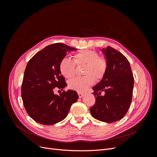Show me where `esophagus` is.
<instances>
[{
    "instance_id": "1",
    "label": "esophagus",
    "mask_w": 157,
    "mask_h": 157,
    "mask_svg": "<svg viewBox=\"0 0 157 157\" xmlns=\"http://www.w3.org/2000/svg\"><path fill=\"white\" fill-rule=\"evenodd\" d=\"M78 97L80 98H81L84 96V94L83 93H80V92H78Z\"/></svg>"
}]
</instances>
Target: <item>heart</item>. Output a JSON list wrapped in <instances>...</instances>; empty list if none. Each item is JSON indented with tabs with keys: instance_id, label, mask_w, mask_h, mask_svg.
Masks as SVG:
<instances>
[{
	"instance_id": "heart-1",
	"label": "heart",
	"mask_w": 157,
	"mask_h": 157,
	"mask_svg": "<svg viewBox=\"0 0 157 157\" xmlns=\"http://www.w3.org/2000/svg\"><path fill=\"white\" fill-rule=\"evenodd\" d=\"M76 65H84L83 75L81 77H76L70 80L68 87L78 92H83L93 84L94 80H99L105 75L107 71L105 59L99 56L96 51L84 50L74 55L73 61L67 57L61 59L59 69L61 74L67 78L74 77Z\"/></svg>"
}]
</instances>
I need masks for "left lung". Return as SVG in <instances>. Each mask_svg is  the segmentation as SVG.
I'll list each match as a JSON object with an SVG mask.
<instances>
[{
    "mask_svg": "<svg viewBox=\"0 0 157 157\" xmlns=\"http://www.w3.org/2000/svg\"><path fill=\"white\" fill-rule=\"evenodd\" d=\"M102 52L107 71L101 81L92 88L96 103L90 111L96 119L111 123L122 119L129 109L134 77L129 61L121 52L111 46L103 48Z\"/></svg>",
    "mask_w": 157,
    "mask_h": 157,
    "instance_id": "1",
    "label": "left lung"
}]
</instances>
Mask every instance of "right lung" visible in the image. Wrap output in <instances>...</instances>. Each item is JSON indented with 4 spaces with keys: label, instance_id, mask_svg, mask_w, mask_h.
Listing matches in <instances>:
<instances>
[{
    "label": "right lung",
    "instance_id": "1",
    "mask_svg": "<svg viewBox=\"0 0 157 157\" xmlns=\"http://www.w3.org/2000/svg\"><path fill=\"white\" fill-rule=\"evenodd\" d=\"M77 50L63 43L46 46L28 61L21 85L25 110L33 120L44 125L58 123L67 116L72 104L78 100L76 91L69 90L59 96L55 88L62 90L67 84L59 65L67 52Z\"/></svg>",
    "mask_w": 157,
    "mask_h": 157
}]
</instances>
